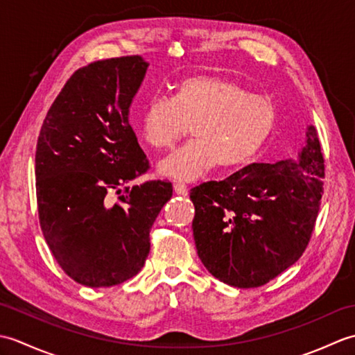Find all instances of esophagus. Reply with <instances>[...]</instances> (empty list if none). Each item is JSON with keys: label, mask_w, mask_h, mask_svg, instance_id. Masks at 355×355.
<instances>
[{"label": "esophagus", "mask_w": 355, "mask_h": 355, "mask_svg": "<svg viewBox=\"0 0 355 355\" xmlns=\"http://www.w3.org/2000/svg\"><path fill=\"white\" fill-rule=\"evenodd\" d=\"M173 192H175L177 195H186L187 186L183 183H173Z\"/></svg>", "instance_id": "obj_1"}]
</instances>
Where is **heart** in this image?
Instances as JSON below:
<instances>
[{"label": "heart", "mask_w": 355, "mask_h": 355, "mask_svg": "<svg viewBox=\"0 0 355 355\" xmlns=\"http://www.w3.org/2000/svg\"><path fill=\"white\" fill-rule=\"evenodd\" d=\"M270 97L254 94L238 80L198 74L180 80L171 99L158 97L143 110L141 140L153 149H169L192 126L193 141L158 164V172L192 182L218 164L232 169L252 162L276 123Z\"/></svg>", "instance_id": "b5f03b06"}]
</instances>
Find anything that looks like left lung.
Masks as SVG:
<instances>
[{
    "label": "left lung",
    "mask_w": 355,
    "mask_h": 355,
    "mask_svg": "<svg viewBox=\"0 0 355 355\" xmlns=\"http://www.w3.org/2000/svg\"><path fill=\"white\" fill-rule=\"evenodd\" d=\"M323 171L318 131L310 125L296 160L253 163L224 182L191 189L193 239L209 273L254 288L291 267L314 229Z\"/></svg>",
    "instance_id": "1"
}]
</instances>
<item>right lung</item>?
Masks as SVG:
<instances>
[{
  "label": "right lung",
  "instance_id": "right-lung-1",
  "mask_svg": "<svg viewBox=\"0 0 355 355\" xmlns=\"http://www.w3.org/2000/svg\"><path fill=\"white\" fill-rule=\"evenodd\" d=\"M141 56L112 58L79 69L45 117L36 145L41 229L59 266L78 284L112 286L137 275L149 232L172 197L169 182L111 192L148 169L130 125V108L146 76Z\"/></svg>",
  "mask_w": 355,
  "mask_h": 355
}]
</instances>
